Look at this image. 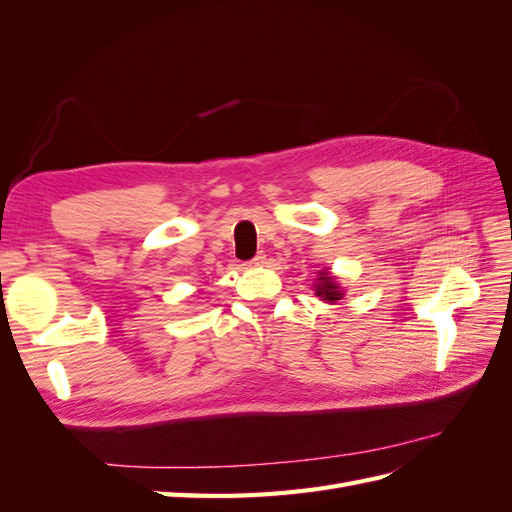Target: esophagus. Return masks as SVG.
Here are the masks:
<instances>
[{
	"label": "esophagus",
	"instance_id": "obj_1",
	"mask_svg": "<svg viewBox=\"0 0 512 512\" xmlns=\"http://www.w3.org/2000/svg\"><path fill=\"white\" fill-rule=\"evenodd\" d=\"M267 265V254L265 252H258L252 260H250V267H265Z\"/></svg>",
	"mask_w": 512,
	"mask_h": 512
}]
</instances>
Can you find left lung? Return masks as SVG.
I'll list each match as a JSON object with an SVG mask.
<instances>
[{
  "label": "left lung",
  "mask_w": 512,
  "mask_h": 512,
  "mask_svg": "<svg viewBox=\"0 0 512 512\" xmlns=\"http://www.w3.org/2000/svg\"><path fill=\"white\" fill-rule=\"evenodd\" d=\"M314 290H316V297H320V301H324V303L342 301L344 294H346L344 288L339 286L337 277L331 271H327V269L318 271L316 282H314Z\"/></svg>",
  "instance_id": "8db88e82"
}]
</instances>
